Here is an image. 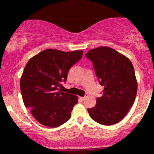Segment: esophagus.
I'll return each instance as SVG.
<instances>
[{
	"instance_id": "esophagus-1",
	"label": "esophagus",
	"mask_w": 154,
	"mask_h": 154,
	"mask_svg": "<svg viewBox=\"0 0 154 154\" xmlns=\"http://www.w3.org/2000/svg\"><path fill=\"white\" fill-rule=\"evenodd\" d=\"M88 96V94H86L85 95V96L84 97H80V99L81 100H84L85 99V98H87V97Z\"/></svg>"
}]
</instances>
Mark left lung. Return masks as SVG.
<instances>
[{
  "instance_id": "left-lung-1",
  "label": "left lung",
  "mask_w": 154,
  "mask_h": 154,
  "mask_svg": "<svg viewBox=\"0 0 154 154\" xmlns=\"http://www.w3.org/2000/svg\"><path fill=\"white\" fill-rule=\"evenodd\" d=\"M85 57L92 61L103 95L88 109L91 117L103 125L118 123L132 106L137 94L135 70L128 58L109 47L90 50Z\"/></svg>"
}]
</instances>
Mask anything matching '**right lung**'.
<instances>
[{
  "label": "right lung",
  "instance_id": "1",
  "mask_svg": "<svg viewBox=\"0 0 154 154\" xmlns=\"http://www.w3.org/2000/svg\"><path fill=\"white\" fill-rule=\"evenodd\" d=\"M82 54V51L46 49L28 61L20 79L21 93L25 107L41 125L56 128L71 118L78 98L60 88Z\"/></svg>",
  "mask_w": 154,
  "mask_h": 154
}]
</instances>
